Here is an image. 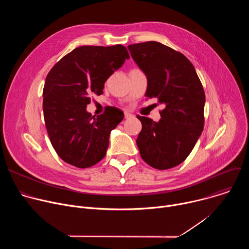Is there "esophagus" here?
<instances>
[{"label": "esophagus", "instance_id": "34e87169", "mask_svg": "<svg viewBox=\"0 0 249 249\" xmlns=\"http://www.w3.org/2000/svg\"><path fill=\"white\" fill-rule=\"evenodd\" d=\"M131 117H133V115H132L131 113H129V112H125V118H126V119L131 118Z\"/></svg>", "mask_w": 249, "mask_h": 249}]
</instances>
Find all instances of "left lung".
Masks as SVG:
<instances>
[{
    "label": "left lung",
    "mask_w": 249,
    "mask_h": 249,
    "mask_svg": "<svg viewBox=\"0 0 249 249\" xmlns=\"http://www.w3.org/2000/svg\"><path fill=\"white\" fill-rule=\"evenodd\" d=\"M133 60L148 78L145 93L163 104L159 122L140 116L137 146L149 165L168 169L180 164L204 129L205 92L192 63L180 52L157 41L128 46Z\"/></svg>",
    "instance_id": "left-lung-1"
}]
</instances>
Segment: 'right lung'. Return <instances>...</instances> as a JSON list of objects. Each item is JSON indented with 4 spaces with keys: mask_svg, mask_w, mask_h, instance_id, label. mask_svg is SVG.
<instances>
[{
    "mask_svg": "<svg viewBox=\"0 0 249 249\" xmlns=\"http://www.w3.org/2000/svg\"><path fill=\"white\" fill-rule=\"evenodd\" d=\"M129 58L120 44L81 46L50 70L43 89L44 121L54 150L67 163L86 168L105 157L110 132L124 113L109 107L95 117L86 108L90 96L102 94L106 80Z\"/></svg>",
    "mask_w": 249,
    "mask_h": 249,
    "instance_id": "add662e5",
    "label": "right lung"
}]
</instances>
